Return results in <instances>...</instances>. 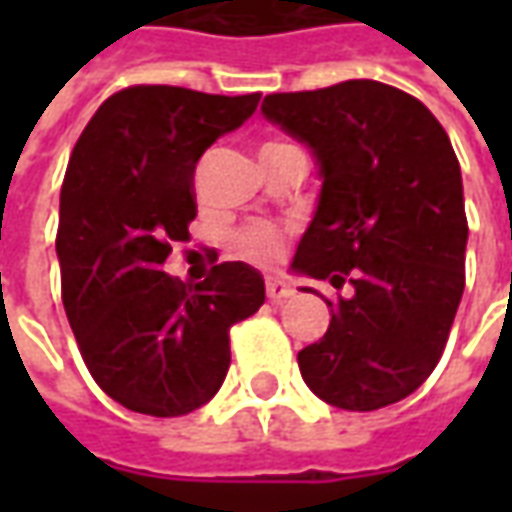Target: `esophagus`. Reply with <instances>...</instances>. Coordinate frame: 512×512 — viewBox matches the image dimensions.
I'll list each match as a JSON object with an SVG mask.
<instances>
[{"mask_svg": "<svg viewBox=\"0 0 512 512\" xmlns=\"http://www.w3.org/2000/svg\"><path fill=\"white\" fill-rule=\"evenodd\" d=\"M266 296L274 301V304H279V301H285L293 296V288H290L288 282H282V279L268 277L266 279Z\"/></svg>", "mask_w": 512, "mask_h": 512, "instance_id": "obj_1", "label": "esophagus"}]
</instances>
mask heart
I'll use <instances>...</instances> for the list:
<instances>
[{
    "label": "heart",
    "instance_id": "1",
    "mask_svg": "<svg viewBox=\"0 0 512 512\" xmlns=\"http://www.w3.org/2000/svg\"><path fill=\"white\" fill-rule=\"evenodd\" d=\"M290 153H304L293 139L285 136H268L260 145V161H274V158L290 156ZM288 246V230L274 222H249L241 230H235L233 249L235 255L255 263V266H277Z\"/></svg>",
    "mask_w": 512,
    "mask_h": 512
}]
</instances>
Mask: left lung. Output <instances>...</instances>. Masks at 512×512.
<instances>
[{
	"mask_svg": "<svg viewBox=\"0 0 512 512\" xmlns=\"http://www.w3.org/2000/svg\"><path fill=\"white\" fill-rule=\"evenodd\" d=\"M263 112L315 150L323 189L293 268L345 296L299 351L315 395L392 406L439 365L466 285V211L450 136L414 95L373 79L271 93Z\"/></svg>",
	"mask_w": 512,
	"mask_h": 512,
	"instance_id": "obj_1",
	"label": "left lung"
}]
</instances>
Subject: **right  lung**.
<instances>
[{
    "label": "right lung",
    "mask_w": 512,
    "mask_h": 512,
    "mask_svg": "<svg viewBox=\"0 0 512 512\" xmlns=\"http://www.w3.org/2000/svg\"><path fill=\"white\" fill-rule=\"evenodd\" d=\"M257 101L134 84L98 106L73 147L57 227L62 304L95 384L131 411L180 417L208 403L230 367V329L266 301L244 263H219L200 285L161 271L189 241L197 161Z\"/></svg>",
    "instance_id": "right-lung-1"
}]
</instances>
